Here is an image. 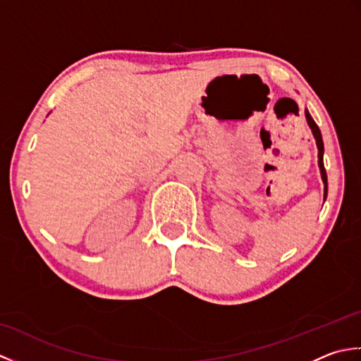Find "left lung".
I'll return each mask as SVG.
<instances>
[{
    "instance_id": "8db88e82",
    "label": "left lung",
    "mask_w": 361,
    "mask_h": 361,
    "mask_svg": "<svg viewBox=\"0 0 361 361\" xmlns=\"http://www.w3.org/2000/svg\"><path fill=\"white\" fill-rule=\"evenodd\" d=\"M305 119L309 122V127L312 128V133L315 136V141H317V147H318V164L321 169V178H323L324 183V200H326V195H327V173H326V169H324V163H323V153H324V144H323V137H321V132L317 126V122L312 119L310 113L305 110Z\"/></svg>"
}]
</instances>
